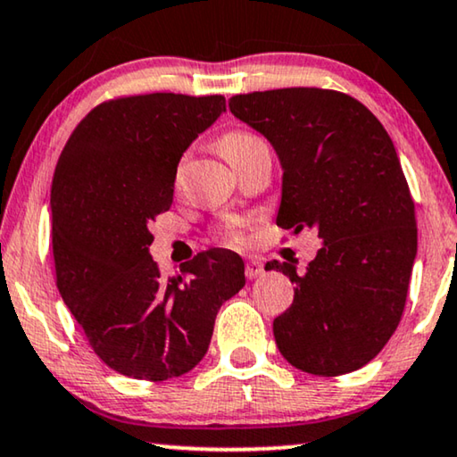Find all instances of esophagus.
<instances>
[{
    "label": "esophagus",
    "mask_w": 457,
    "mask_h": 457,
    "mask_svg": "<svg viewBox=\"0 0 457 457\" xmlns=\"http://www.w3.org/2000/svg\"><path fill=\"white\" fill-rule=\"evenodd\" d=\"M263 274V263L262 260H249L245 263V276L249 278V280H253V278H260Z\"/></svg>",
    "instance_id": "esophagus-1"
}]
</instances>
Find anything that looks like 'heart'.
Instances as JSON below:
<instances>
[{"label":"heart","mask_w":457,"mask_h":457,"mask_svg":"<svg viewBox=\"0 0 457 457\" xmlns=\"http://www.w3.org/2000/svg\"><path fill=\"white\" fill-rule=\"evenodd\" d=\"M263 148H268V144L260 136L243 129L228 131L218 140V150L235 169H239L249 156H253L255 152ZM218 233L230 245H245L247 243V220L245 218H224L220 227H218Z\"/></svg>","instance_id":"heart-1"}]
</instances>
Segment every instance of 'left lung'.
Returning a JSON list of instances; mask_svg holds the SVG:
<instances>
[{"label": "left lung", "mask_w": 457, "mask_h": 457, "mask_svg": "<svg viewBox=\"0 0 457 457\" xmlns=\"http://www.w3.org/2000/svg\"><path fill=\"white\" fill-rule=\"evenodd\" d=\"M235 117L272 142L284 169L276 224L315 228L323 247L274 320L284 359L338 377L373 361L404 313L416 255V214L394 142L365 104L338 90L299 86L230 96Z\"/></svg>", "instance_id": "1"}]
</instances>
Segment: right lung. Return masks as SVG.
<instances>
[{
	"mask_svg": "<svg viewBox=\"0 0 457 457\" xmlns=\"http://www.w3.org/2000/svg\"><path fill=\"white\" fill-rule=\"evenodd\" d=\"M222 95L117 96L71 131L51 185L59 295L104 365L167 381L204 359L218 309L245 287L235 251L210 249L162 278L150 222L173 204L183 152L208 129Z\"/></svg>",
	"mask_w": 457,
	"mask_h": 457,
	"instance_id": "add662e5",
	"label": "right lung"
}]
</instances>
